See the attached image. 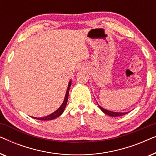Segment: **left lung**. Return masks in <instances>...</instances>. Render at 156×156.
<instances>
[{
    "instance_id": "obj_1",
    "label": "left lung",
    "mask_w": 156,
    "mask_h": 156,
    "mask_svg": "<svg viewBox=\"0 0 156 156\" xmlns=\"http://www.w3.org/2000/svg\"><path fill=\"white\" fill-rule=\"evenodd\" d=\"M99 105V104H98ZM100 109H101L102 112H103L104 114L106 115H108L110 116H113V117H116V116H123V115L128 114V112H112V111L109 110H106L105 108H104L103 107H101V106H99Z\"/></svg>"
}]
</instances>
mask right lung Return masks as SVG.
Returning a JSON list of instances; mask_svg holds the SVG:
<instances>
[{"instance_id":"add662e5","label":"right lung","mask_w":156,"mask_h":156,"mask_svg":"<svg viewBox=\"0 0 156 156\" xmlns=\"http://www.w3.org/2000/svg\"><path fill=\"white\" fill-rule=\"evenodd\" d=\"M71 84H72V80H70L69 84H68L67 89V91H66V94H65V99H64L63 103L62 104V105L60 106H59V108H58V109L55 111V112H53L52 114L48 115V116H47L40 117V118H36V117H33V118L35 119H37V120H41V121H50V120H53V119H56L57 117L60 116V115L64 112L66 106H67L68 97H69V91L70 87H71Z\"/></svg>"}]
</instances>
